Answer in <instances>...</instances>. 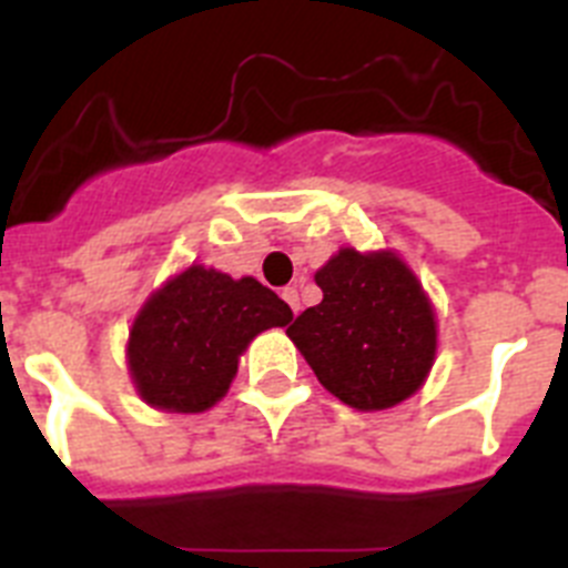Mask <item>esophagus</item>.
<instances>
[{"label": "esophagus", "instance_id": "esophagus-1", "mask_svg": "<svg viewBox=\"0 0 568 568\" xmlns=\"http://www.w3.org/2000/svg\"><path fill=\"white\" fill-rule=\"evenodd\" d=\"M281 298L287 301V304H290V310H293V313H295V315H298V310H301V298H298V290H295V287H284V290H281Z\"/></svg>", "mask_w": 568, "mask_h": 568}]
</instances>
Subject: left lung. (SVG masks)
I'll return each mask as SVG.
<instances>
[{
    "label": "left lung",
    "mask_w": 568,
    "mask_h": 568,
    "mask_svg": "<svg viewBox=\"0 0 568 568\" xmlns=\"http://www.w3.org/2000/svg\"><path fill=\"white\" fill-rule=\"evenodd\" d=\"M324 298L287 329L321 386L358 413L413 398L438 353V318L395 250L341 247L315 273Z\"/></svg>",
    "instance_id": "obj_1"
}]
</instances>
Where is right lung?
<instances>
[{
  "label": "right lung",
  "instance_id": "obj_1",
  "mask_svg": "<svg viewBox=\"0 0 568 568\" xmlns=\"http://www.w3.org/2000/svg\"><path fill=\"white\" fill-rule=\"evenodd\" d=\"M293 310L253 275L190 264L153 290L128 335L135 393L162 413H204L227 395L250 341Z\"/></svg>",
  "mask_w": 568,
  "mask_h": 568
}]
</instances>
